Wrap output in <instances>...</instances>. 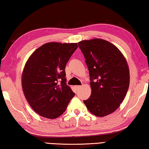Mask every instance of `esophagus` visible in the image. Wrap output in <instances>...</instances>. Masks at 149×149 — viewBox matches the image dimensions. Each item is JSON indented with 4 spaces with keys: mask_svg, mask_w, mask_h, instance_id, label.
Instances as JSON below:
<instances>
[{
    "mask_svg": "<svg viewBox=\"0 0 149 149\" xmlns=\"http://www.w3.org/2000/svg\"><path fill=\"white\" fill-rule=\"evenodd\" d=\"M75 89H76L77 90H79L80 88H81V86H75Z\"/></svg>",
    "mask_w": 149,
    "mask_h": 149,
    "instance_id": "esophagus-1",
    "label": "esophagus"
}]
</instances>
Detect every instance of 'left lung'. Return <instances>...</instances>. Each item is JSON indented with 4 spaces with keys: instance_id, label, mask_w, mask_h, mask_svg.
<instances>
[{
    "instance_id": "left-lung-1",
    "label": "left lung",
    "mask_w": 149,
    "mask_h": 149,
    "mask_svg": "<svg viewBox=\"0 0 149 149\" xmlns=\"http://www.w3.org/2000/svg\"><path fill=\"white\" fill-rule=\"evenodd\" d=\"M89 70L91 93L83 100L88 109L97 116L108 115L118 108L129 86V70L121 52L102 39L78 43Z\"/></svg>"
}]
</instances>
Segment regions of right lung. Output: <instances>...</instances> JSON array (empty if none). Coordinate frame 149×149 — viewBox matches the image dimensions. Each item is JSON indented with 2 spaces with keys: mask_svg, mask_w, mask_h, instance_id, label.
<instances>
[{
  "mask_svg": "<svg viewBox=\"0 0 149 149\" xmlns=\"http://www.w3.org/2000/svg\"><path fill=\"white\" fill-rule=\"evenodd\" d=\"M77 43H47L27 60L22 77L25 97L34 111L54 119L65 111L75 93L67 84L65 67Z\"/></svg>",
  "mask_w": 149,
  "mask_h": 149,
  "instance_id": "right-lung-1",
  "label": "right lung"
}]
</instances>
